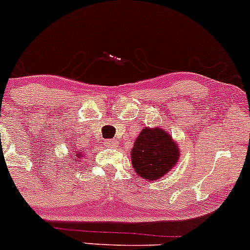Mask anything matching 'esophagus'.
I'll list each match as a JSON object with an SVG mask.
<instances>
[{
  "label": "esophagus",
  "instance_id": "1",
  "mask_svg": "<svg viewBox=\"0 0 250 250\" xmlns=\"http://www.w3.org/2000/svg\"><path fill=\"white\" fill-rule=\"evenodd\" d=\"M104 144H106V146H115V141L114 140H107L106 142H104Z\"/></svg>",
  "mask_w": 250,
  "mask_h": 250
}]
</instances>
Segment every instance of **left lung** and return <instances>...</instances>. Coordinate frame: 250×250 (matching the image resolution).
Segmentation results:
<instances>
[{
    "instance_id": "obj_1",
    "label": "left lung",
    "mask_w": 250,
    "mask_h": 250,
    "mask_svg": "<svg viewBox=\"0 0 250 250\" xmlns=\"http://www.w3.org/2000/svg\"><path fill=\"white\" fill-rule=\"evenodd\" d=\"M181 150L168 132L160 127H144L131 150L136 173L146 181H156L178 163Z\"/></svg>"
}]
</instances>
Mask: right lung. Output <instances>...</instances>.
<instances>
[{
  "label": "right lung",
  "instance_id": "1",
  "mask_svg": "<svg viewBox=\"0 0 250 250\" xmlns=\"http://www.w3.org/2000/svg\"><path fill=\"white\" fill-rule=\"evenodd\" d=\"M81 154H82V151H81V153H78V154H77V155H76V156H78V158H79V159H81Z\"/></svg>",
  "mask_w": 250,
  "mask_h": 250
}]
</instances>
